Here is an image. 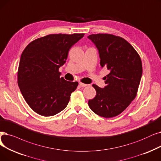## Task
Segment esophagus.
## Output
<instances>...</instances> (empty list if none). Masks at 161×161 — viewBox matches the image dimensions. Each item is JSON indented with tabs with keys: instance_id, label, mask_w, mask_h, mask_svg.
<instances>
[{
	"instance_id": "obj_1",
	"label": "esophagus",
	"mask_w": 161,
	"mask_h": 161,
	"mask_svg": "<svg viewBox=\"0 0 161 161\" xmlns=\"http://www.w3.org/2000/svg\"><path fill=\"white\" fill-rule=\"evenodd\" d=\"M79 85H80V86H81V87H86V86H87V84H86V83H82V82H81V81L79 82Z\"/></svg>"
}]
</instances>
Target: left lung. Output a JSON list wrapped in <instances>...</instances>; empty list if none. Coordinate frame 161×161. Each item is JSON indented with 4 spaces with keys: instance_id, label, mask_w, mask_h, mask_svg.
<instances>
[{
    "instance_id": "obj_1",
    "label": "left lung",
    "mask_w": 161,
    "mask_h": 161,
    "mask_svg": "<svg viewBox=\"0 0 161 161\" xmlns=\"http://www.w3.org/2000/svg\"><path fill=\"white\" fill-rule=\"evenodd\" d=\"M99 50L100 64L109 70L104 88L95 84L96 96L89 100L92 110L108 118L121 114L137 93L142 75V62L137 52L124 38L108 33L88 36Z\"/></svg>"
}]
</instances>
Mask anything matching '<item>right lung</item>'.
<instances>
[{
	"label": "right lung",
	"instance_id": "right-lung-1",
	"mask_svg": "<svg viewBox=\"0 0 161 161\" xmlns=\"http://www.w3.org/2000/svg\"><path fill=\"white\" fill-rule=\"evenodd\" d=\"M84 33L50 34L31 41L22 52L18 69L20 92L30 108L44 116L64 110L78 82L60 78V66Z\"/></svg>",
	"mask_w": 161,
	"mask_h": 161
}]
</instances>
